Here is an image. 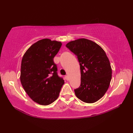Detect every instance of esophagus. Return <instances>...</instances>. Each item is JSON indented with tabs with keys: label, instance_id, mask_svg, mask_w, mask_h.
<instances>
[{
	"label": "esophagus",
	"instance_id": "1",
	"mask_svg": "<svg viewBox=\"0 0 133 133\" xmlns=\"http://www.w3.org/2000/svg\"><path fill=\"white\" fill-rule=\"evenodd\" d=\"M65 78H66V80H69V76H67V75L65 76Z\"/></svg>",
	"mask_w": 133,
	"mask_h": 133
}]
</instances>
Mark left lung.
<instances>
[{
  "label": "left lung",
  "mask_w": 133,
  "mask_h": 133,
  "mask_svg": "<svg viewBox=\"0 0 133 133\" xmlns=\"http://www.w3.org/2000/svg\"><path fill=\"white\" fill-rule=\"evenodd\" d=\"M66 46L77 56L80 63L81 83L75 89L76 97L87 103L97 102L106 93L111 80V67L105 51L86 39L70 42Z\"/></svg>",
  "instance_id": "obj_1"
}]
</instances>
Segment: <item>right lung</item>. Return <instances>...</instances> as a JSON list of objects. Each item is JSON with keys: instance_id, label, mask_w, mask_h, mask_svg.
<instances>
[{"instance_id": "right-lung-1", "label": "right lung", "mask_w": 133, "mask_h": 133, "mask_svg": "<svg viewBox=\"0 0 133 133\" xmlns=\"http://www.w3.org/2000/svg\"><path fill=\"white\" fill-rule=\"evenodd\" d=\"M62 43L44 39L28 49L22 60L21 82L35 102L47 105L57 100L64 80L58 76L53 58Z\"/></svg>"}]
</instances>
